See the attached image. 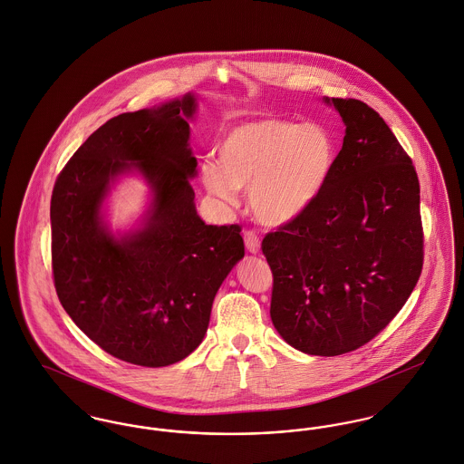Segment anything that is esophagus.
Listing matches in <instances>:
<instances>
[{"label": "esophagus", "instance_id": "1", "mask_svg": "<svg viewBox=\"0 0 464 464\" xmlns=\"http://www.w3.org/2000/svg\"><path fill=\"white\" fill-rule=\"evenodd\" d=\"M245 245H246V250L250 253H258L260 250V237L255 230H246L245 232Z\"/></svg>", "mask_w": 464, "mask_h": 464}]
</instances>
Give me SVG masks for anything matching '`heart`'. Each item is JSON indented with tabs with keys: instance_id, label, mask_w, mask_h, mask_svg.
Wrapping results in <instances>:
<instances>
[{
	"instance_id": "1",
	"label": "heart",
	"mask_w": 464,
	"mask_h": 464,
	"mask_svg": "<svg viewBox=\"0 0 464 464\" xmlns=\"http://www.w3.org/2000/svg\"><path fill=\"white\" fill-rule=\"evenodd\" d=\"M335 163V143L321 126L256 119L230 129L218 145V163L206 160L200 175L221 202L250 188V206L266 225H284L306 211L324 189Z\"/></svg>"
}]
</instances>
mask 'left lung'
<instances>
[{
    "instance_id": "1",
    "label": "left lung",
    "mask_w": 464,
    "mask_h": 464,
    "mask_svg": "<svg viewBox=\"0 0 464 464\" xmlns=\"http://www.w3.org/2000/svg\"><path fill=\"white\" fill-rule=\"evenodd\" d=\"M345 136L317 200L266 234L271 321L297 351L337 356L388 326L423 266L420 184L411 158L376 110L326 99Z\"/></svg>"
}]
</instances>
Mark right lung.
Listing matches in <instances>:
<instances>
[{"instance_id": "right-lung-1", "label": "right lung", "mask_w": 464, "mask_h": 464, "mask_svg": "<svg viewBox=\"0 0 464 464\" xmlns=\"http://www.w3.org/2000/svg\"><path fill=\"white\" fill-rule=\"evenodd\" d=\"M195 95L113 117L88 136L56 177L51 197V266L62 306L108 354L167 367L208 332L212 301L245 256L239 225H206L189 182ZM140 169L153 189L143 229L122 240L100 206L121 172Z\"/></svg>"}]
</instances>
